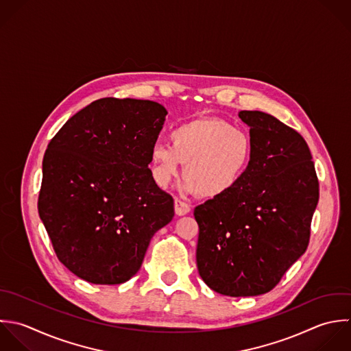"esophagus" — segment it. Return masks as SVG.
Listing matches in <instances>:
<instances>
[{"mask_svg":"<svg viewBox=\"0 0 351 351\" xmlns=\"http://www.w3.org/2000/svg\"><path fill=\"white\" fill-rule=\"evenodd\" d=\"M189 212H190V205L179 198H175V213L178 216H184Z\"/></svg>","mask_w":351,"mask_h":351,"instance_id":"34e87169","label":"esophagus"}]
</instances>
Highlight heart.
Wrapping results in <instances>:
<instances>
[{
    "label": "heart",
    "instance_id": "b5f03b06",
    "mask_svg": "<svg viewBox=\"0 0 351 351\" xmlns=\"http://www.w3.org/2000/svg\"><path fill=\"white\" fill-rule=\"evenodd\" d=\"M171 146L157 143L150 152L154 182L165 189L184 164V191L217 199L231 193L246 175L253 160L247 132L219 117H201L176 125Z\"/></svg>",
    "mask_w": 351,
    "mask_h": 351
}]
</instances>
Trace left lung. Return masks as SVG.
<instances>
[{"mask_svg": "<svg viewBox=\"0 0 351 351\" xmlns=\"http://www.w3.org/2000/svg\"><path fill=\"white\" fill-rule=\"evenodd\" d=\"M253 160L227 195L194 209L202 280L228 297L261 295L306 252L319 202L308 143L294 128L260 110H242Z\"/></svg>", "mask_w": 351, "mask_h": 351, "instance_id": "1", "label": "left lung"}]
</instances>
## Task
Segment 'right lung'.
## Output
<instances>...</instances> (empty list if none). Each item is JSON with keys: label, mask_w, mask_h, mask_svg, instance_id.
Here are the masks:
<instances>
[{"label": "right lung", "mask_w": 351, "mask_h": 351, "mask_svg": "<svg viewBox=\"0 0 351 351\" xmlns=\"http://www.w3.org/2000/svg\"><path fill=\"white\" fill-rule=\"evenodd\" d=\"M167 113L149 99L101 98L49 142L38 213L57 258L77 278L127 282L173 219V198L147 167Z\"/></svg>", "instance_id": "add662e5"}]
</instances>
